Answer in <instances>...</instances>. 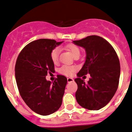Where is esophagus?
<instances>
[{
  "label": "esophagus",
  "mask_w": 132,
  "mask_h": 132,
  "mask_svg": "<svg viewBox=\"0 0 132 132\" xmlns=\"http://www.w3.org/2000/svg\"><path fill=\"white\" fill-rule=\"evenodd\" d=\"M73 78H70V77H69L67 78V82H73Z\"/></svg>",
  "instance_id": "esophagus-1"
}]
</instances>
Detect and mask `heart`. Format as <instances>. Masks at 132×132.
<instances>
[{"label": "heart", "instance_id": "obj_1", "mask_svg": "<svg viewBox=\"0 0 132 132\" xmlns=\"http://www.w3.org/2000/svg\"><path fill=\"white\" fill-rule=\"evenodd\" d=\"M67 49L72 53L74 57L80 55V49L77 45L74 44H69L66 46ZM60 48L59 47H55L51 51L50 53V59L54 64L58 63L59 54H60ZM77 70L76 67L75 66H69V65H63L59 69V72L62 75H66V76H71L73 74L75 70Z\"/></svg>", "mask_w": 132, "mask_h": 132}]
</instances>
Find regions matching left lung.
<instances>
[{
	"label": "left lung",
	"instance_id": "obj_1",
	"mask_svg": "<svg viewBox=\"0 0 132 132\" xmlns=\"http://www.w3.org/2000/svg\"><path fill=\"white\" fill-rule=\"evenodd\" d=\"M73 43L85 48L86 60L75 82L78 86L75 98L82 107L98 110L110 101L119 83L120 66L113 47L105 39L90 35ZM89 73V80L85 83L80 77Z\"/></svg>",
	"mask_w": 132,
	"mask_h": 132
}]
</instances>
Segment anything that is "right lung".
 <instances>
[{
	"mask_svg": "<svg viewBox=\"0 0 132 132\" xmlns=\"http://www.w3.org/2000/svg\"><path fill=\"white\" fill-rule=\"evenodd\" d=\"M62 42L45 38L34 40L22 50L16 61L15 75L20 96L27 105L39 115H50L62 105L67 79L58 75L51 82L46 76L54 72L51 51Z\"/></svg>",
	"mask_w": 132,
	"mask_h": 132,
	"instance_id": "right-lung-1",
	"label": "right lung"
}]
</instances>
